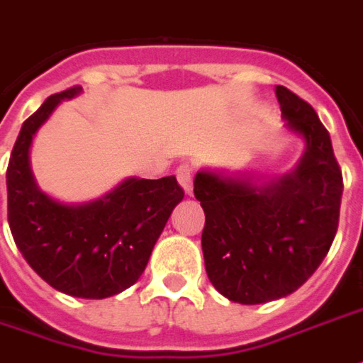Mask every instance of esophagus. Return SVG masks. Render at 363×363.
<instances>
[{"label": "esophagus", "instance_id": "1", "mask_svg": "<svg viewBox=\"0 0 363 363\" xmlns=\"http://www.w3.org/2000/svg\"><path fill=\"white\" fill-rule=\"evenodd\" d=\"M177 179H179V184L182 186V190L186 194H192V167L190 164H181L177 169Z\"/></svg>", "mask_w": 363, "mask_h": 363}]
</instances>
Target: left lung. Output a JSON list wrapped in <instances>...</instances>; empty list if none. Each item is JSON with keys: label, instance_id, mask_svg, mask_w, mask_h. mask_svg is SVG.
I'll use <instances>...</instances> for the list:
<instances>
[{"label": "left lung", "instance_id": "left-lung-1", "mask_svg": "<svg viewBox=\"0 0 363 363\" xmlns=\"http://www.w3.org/2000/svg\"><path fill=\"white\" fill-rule=\"evenodd\" d=\"M275 94L285 128L305 139L295 169L267 181L212 169L194 177L208 279L242 305L295 293L326 257L340 216L344 182L328 131L311 104L285 86Z\"/></svg>", "mask_w": 363, "mask_h": 363}]
</instances>
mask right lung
Instances as JSON below:
<instances>
[{"mask_svg":"<svg viewBox=\"0 0 363 363\" xmlns=\"http://www.w3.org/2000/svg\"><path fill=\"white\" fill-rule=\"evenodd\" d=\"M82 86L49 96L25 120L7 164V220L33 271L78 298H106L138 283L174 206L184 196L174 177H129L106 196L65 204L39 189L29 151L35 133Z\"/></svg>","mask_w":363,"mask_h":363,"instance_id":"obj_1","label":"right lung"}]
</instances>
